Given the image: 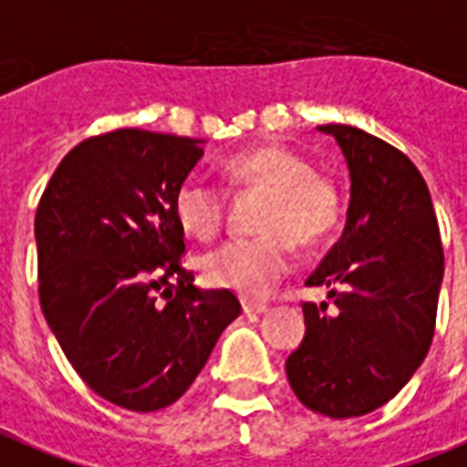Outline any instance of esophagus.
<instances>
[{"instance_id":"obj_1","label":"esophagus","mask_w":467,"mask_h":467,"mask_svg":"<svg viewBox=\"0 0 467 467\" xmlns=\"http://www.w3.org/2000/svg\"><path fill=\"white\" fill-rule=\"evenodd\" d=\"M241 306H244V313H246V316H261V313L268 311V306L258 304V301H241Z\"/></svg>"}]
</instances>
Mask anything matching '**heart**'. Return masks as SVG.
I'll list each match as a JSON object with an SVG mask.
<instances>
[{
	"instance_id": "obj_1",
	"label": "heart",
	"mask_w": 467,
	"mask_h": 467,
	"mask_svg": "<svg viewBox=\"0 0 467 467\" xmlns=\"http://www.w3.org/2000/svg\"><path fill=\"white\" fill-rule=\"evenodd\" d=\"M236 186L268 192L261 213V236L229 238L199 261L203 281L248 298L266 296L291 268L294 246H316L341 221V193L326 176L313 171L304 154L281 144L251 146L226 161ZM226 196L219 183L192 173L173 192V216L186 234L211 238L221 226Z\"/></svg>"
}]
</instances>
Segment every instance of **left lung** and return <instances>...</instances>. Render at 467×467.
<instances>
[{
	"instance_id": "1",
	"label": "left lung",
	"mask_w": 467,
	"mask_h": 467,
	"mask_svg": "<svg viewBox=\"0 0 467 467\" xmlns=\"http://www.w3.org/2000/svg\"><path fill=\"white\" fill-rule=\"evenodd\" d=\"M336 139L350 176L341 238L308 275L328 304H306V336L285 360L296 398L313 413L358 418L420 368L443 284L433 201L406 154L346 124L316 126Z\"/></svg>"
}]
</instances>
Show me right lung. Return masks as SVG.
I'll return each instance as SVG.
<instances>
[{"instance_id": "add662e5", "label": "right lung", "mask_w": 467, "mask_h": 467, "mask_svg": "<svg viewBox=\"0 0 467 467\" xmlns=\"http://www.w3.org/2000/svg\"><path fill=\"white\" fill-rule=\"evenodd\" d=\"M201 144L141 129L87 139L34 219L44 318L84 383L136 413L176 403L241 313L231 291H201L179 266L173 192Z\"/></svg>"}]
</instances>
